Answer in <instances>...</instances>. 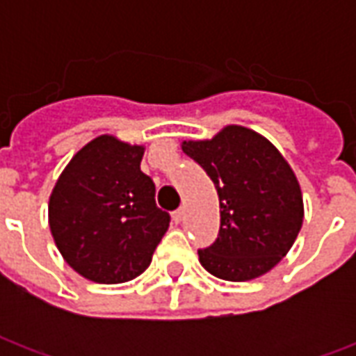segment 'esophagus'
<instances>
[{
  "label": "esophagus",
  "mask_w": 356,
  "mask_h": 356,
  "mask_svg": "<svg viewBox=\"0 0 356 356\" xmlns=\"http://www.w3.org/2000/svg\"><path fill=\"white\" fill-rule=\"evenodd\" d=\"M183 216H185V211H183L181 208L175 209V211L171 213V217H173V221H175V223H181V221H183Z\"/></svg>",
  "instance_id": "esophagus-1"
}]
</instances>
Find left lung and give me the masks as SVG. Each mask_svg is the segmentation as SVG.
<instances>
[{
  "mask_svg": "<svg viewBox=\"0 0 356 356\" xmlns=\"http://www.w3.org/2000/svg\"><path fill=\"white\" fill-rule=\"evenodd\" d=\"M183 152L200 163L219 194L221 227L216 242L198 250L202 267L231 282L268 273L303 225L301 188L288 162L242 125H227L209 140H185Z\"/></svg>",
  "mask_w": 356,
  "mask_h": 356,
  "instance_id": "obj_1",
  "label": "left lung"
}]
</instances>
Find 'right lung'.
Returning a JSON list of instances; mask_svg holds the SVG:
<instances>
[{
  "instance_id": "add662e5",
  "label": "right lung",
  "mask_w": 356,
  "mask_h": 356,
  "mask_svg": "<svg viewBox=\"0 0 356 356\" xmlns=\"http://www.w3.org/2000/svg\"><path fill=\"white\" fill-rule=\"evenodd\" d=\"M143 154L145 147L101 135L76 152L51 193V234L65 261L88 280H133L170 227L152 179L140 171Z\"/></svg>"
}]
</instances>
